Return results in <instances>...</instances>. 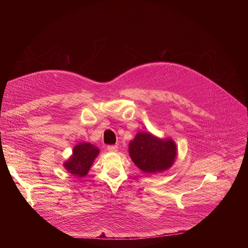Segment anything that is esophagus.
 Returning a JSON list of instances; mask_svg holds the SVG:
<instances>
[{
	"mask_svg": "<svg viewBox=\"0 0 248 248\" xmlns=\"http://www.w3.org/2000/svg\"><path fill=\"white\" fill-rule=\"evenodd\" d=\"M107 150L109 152H117L118 151V146L117 145H108Z\"/></svg>",
	"mask_w": 248,
	"mask_h": 248,
	"instance_id": "1",
	"label": "esophagus"
}]
</instances>
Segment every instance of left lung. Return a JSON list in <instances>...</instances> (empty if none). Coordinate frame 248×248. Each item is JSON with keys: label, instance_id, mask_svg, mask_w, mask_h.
<instances>
[{"label": "left lung", "instance_id": "obj_1", "mask_svg": "<svg viewBox=\"0 0 248 248\" xmlns=\"http://www.w3.org/2000/svg\"><path fill=\"white\" fill-rule=\"evenodd\" d=\"M132 162L146 173L170 169L176 157V146L170 138L160 139L150 132H138L128 145Z\"/></svg>", "mask_w": 248, "mask_h": 248}]
</instances>
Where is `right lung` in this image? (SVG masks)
<instances>
[{
	"mask_svg": "<svg viewBox=\"0 0 248 248\" xmlns=\"http://www.w3.org/2000/svg\"><path fill=\"white\" fill-rule=\"evenodd\" d=\"M99 152L98 147L91 143H78L75 146L73 155L64 162L63 167L72 174L83 178L87 174Z\"/></svg>",
	"mask_w": 248,
	"mask_h": 248,
	"instance_id": "1",
	"label": "right lung"
}]
</instances>
